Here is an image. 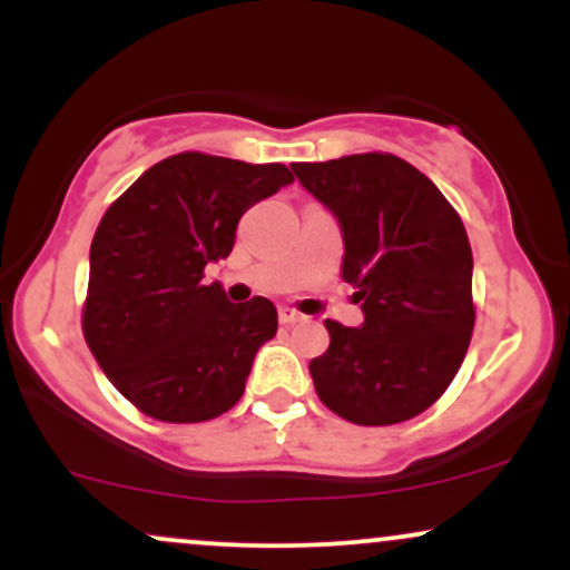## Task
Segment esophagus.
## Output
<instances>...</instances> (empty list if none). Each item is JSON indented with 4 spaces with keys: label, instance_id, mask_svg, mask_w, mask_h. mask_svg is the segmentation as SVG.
Masks as SVG:
<instances>
[{
    "label": "esophagus",
    "instance_id": "obj_1",
    "mask_svg": "<svg viewBox=\"0 0 570 570\" xmlns=\"http://www.w3.org/2000/svg\"><path fill=\"white\" fill-rule=\"evenodd\" d=\"M303 313H297V311H292V307H281L278 311V322L284 324V326H292V324H297V322H303Z\"/></svg>",
    "mask_w": 570,
    "mask_h": 570
}]
</instances>
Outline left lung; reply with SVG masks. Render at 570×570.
Returning a JSON list of instances; mask_svg holds the SVG:
<instances>
[{"instance_id":"1","label":"left lung","mask_w":570,"mask_h":570,"mask_svg":"<svg viewBox=\"0 0 570 570\" xmlns=\"http://www.w3.org/2000/svg\"><path fill=\"white\" fill-rule=\"evenodd\" d=\"M343 233V281L364 324L326 318L330 348L311 362L316 394L358 426L421 415L453 383L474 330L472 246L463 222L407 160L345 155L292 163Z\"/></svg>"}]
</instances>
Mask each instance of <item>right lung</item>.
Segmentation results:
<instances>
[{"label": "right lung", "instance_id": "1", "mask_svg": "<svg viewBox=\"0 0 570 570\" xmlns=\"http://www.w3.org/2000/svg\"><path fill=\"white\" fill-rule=\"evenodd\" d=\"M292 181L281 163L181 153L147 168L98 222L85 343L144 415L200 423L244 396L254 356L276 337V305L230 303L203 271L233 252L248 208Z\"/></svg>", "mask_w": 570, "mask_h": 570}]
</instances>
